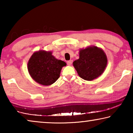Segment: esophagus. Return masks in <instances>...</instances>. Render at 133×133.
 I'll return each instance as SVG.
<instances>
[{
  "label": "esophagus",
  "instance_id": "34e87169",
  "mask_svg": "<svg viewBox=\"0 0 133 133\" xmlns=\"http://www.w3.org/2000/svg\"><path fill=\"white\" fill-rule=\"evenodd\" d=\"M72 63H73V60H69V61L67 62V65H69V66H71Z\"/></svg>",
  "mask_w": 133,
  "mask_h": 133
}]
</instances>
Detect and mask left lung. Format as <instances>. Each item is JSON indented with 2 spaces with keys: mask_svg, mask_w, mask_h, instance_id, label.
Here are the masks:
<instances>
[{
  "mask_svg": "<svg viewBox=\"0 0 133 133\" xmlns=\"http://www.w3.org/2000/svg\"><path fill=\"white\" fill-rule=\"evenodd\" d=\"M107 63V58L105 53L96 46L80 50L79 58L73 63L80 77L89 81L102 75Z\"/></svg>",
  "mask_w": 133,
  "mask_h": 133,
  "instance_id": "8db88e82",
  "label": "left lung"
}]
</instances>
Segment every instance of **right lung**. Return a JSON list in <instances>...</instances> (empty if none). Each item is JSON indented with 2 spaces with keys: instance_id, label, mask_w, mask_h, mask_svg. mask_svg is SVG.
<instances>
[{
  "instance_id": "right-lung-1",
  "label": "right lung",
  "mask_w": 133,
  "mask_h": 133,
  "mask_svg": "<svg viewBox=\"0 0 133 133\" xmlns=\"http://www.w3.org/2000/svg\"><path fill=\"white\" fill-rule=\"evenodd\" d=\"M66 63L57 60L51 51H39L33 54L29 60L28 69L31 77L39 84H52L60 77L62 67Z\"/></svg>"
}]
</instances>
